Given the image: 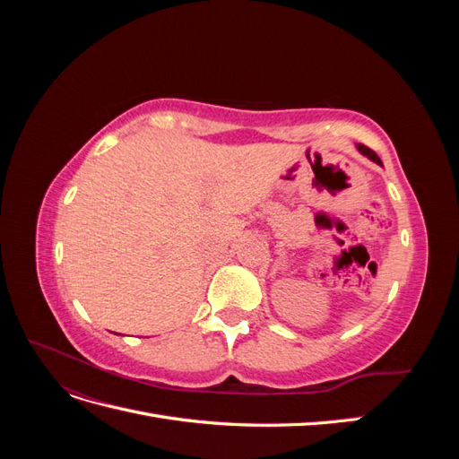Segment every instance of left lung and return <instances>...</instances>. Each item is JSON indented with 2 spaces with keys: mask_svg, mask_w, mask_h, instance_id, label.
I'll list each match as a JSON object with an SVG mask.
<instances>
[{
  "mask_svg": "<svg viewBox=\"0 0 459 459\" xmlns=\"http://www.w3.org/2000/svg\"><path fill=\"white\" fill-rule=\"evenodd\" d=\"M356 149H358L359 152H362V155H364V157H368V159H369L371 162H375V164H379V166H383L381 159H379L377 155H375V152H373V151H371L369 147H366V145H359V143H358V145H356Z\"/></svg>",
  "mask_w": 459,
  "mask_h": 459,
  "instance_id": "8db88e82",
  "label": "left lung"
}]
</instances>
